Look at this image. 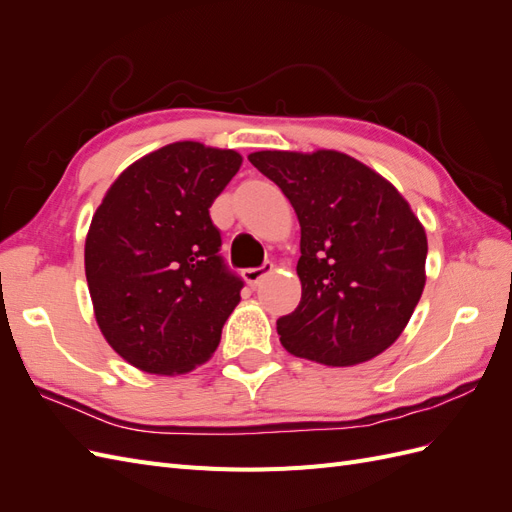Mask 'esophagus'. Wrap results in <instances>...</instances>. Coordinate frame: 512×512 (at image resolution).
Segmentation results:
<instances>
[{
	"label": "esophagus",
	"instance_id": "1",
	"mask_svg": "<svg viewBox=\"0 0 512 512\" xmlns=\"http://www.w3.org/2000/svg\"><path fill=\"white\" fill-rule=\"evenodd\" d=\"M273 265H262V267H256V269H245L243 271V280L250 284L252 288H256L260 284L262 277H267L271 273Z\"/></svg>",
	"mask_w": 512,
	"mask_h": 512
}]
</instances>
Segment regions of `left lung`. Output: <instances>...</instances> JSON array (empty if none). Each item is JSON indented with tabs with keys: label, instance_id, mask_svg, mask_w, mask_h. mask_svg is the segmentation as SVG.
<instances>
[{
	"label": "left lung",
	"instance_id": "obj_1",
	"mask_svg": "<svg viewBox=\"0 0 512 512\" xmlns=\"http://www.w3.org/2000/svg\"><path fill=\"white\" fill-rule=\"evenodd\" d=\"M284 192L301 224V301L277 320L282 346L350 367L395 344L425 288L427 235L408 200L346 153L247 156Z\"/></svg>",
	"mask_w": 512,
	"mask_h": 512
}]
</instances>
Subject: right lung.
Listing matches in <instances>:
<instances>
[{"label": "right lung", "mask_w": 512, "mask_h": 512, "mask_svg": "<svg viewBox=\"0 0 512 512\" xmlns=\"http://www.w3.org/2000/svg\"><path fill=\"white\" fill-rule=\"evenodd\" d=\"M232 149L181 141L115 179L85 239L96 322L147 374L175 376L211 359L243 282L224 265L209 207L237 175Z\"/></svg>", "instance_id": "obj_1"}]
</instances>
